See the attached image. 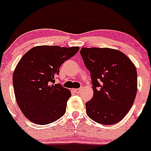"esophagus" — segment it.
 Wrapping results in <instances>:
<instances>
[{"label": "esophagus", "mask_w": 151, "mask_h": 151, "mask_svg": "<svg viewBox=\"0 0 151 151\" xmlns=\"http://www.w3.org/2000/svg\"><path fill=\"white\" fill-rule=\"evenodd\" d=\"M73 91L76 93H78L81 91V88H76V89H73Z\"/></svg>", "instance_id": "obj_1"}]
</instances>
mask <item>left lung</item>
I'll list each match as a JSON object with an SVG mask.
<instances>
[{
	"mask_svg": "<svg viewBox=\"0 0 151 151\" xmlns=\"http://www.w3.org/2000/svg\"><path fill=\"white\" fill-rule=\"evenodd\" d=\"M81 55L91 77L93 96L86 103V113L101 124H114L125 116L137 90L133 63L119 50L82 47Z\"/></svg>",
	"mask_w": 151,
	"mask_h": 151,
	"instance_id": "8db88e82",
	"label": "left lung"
}]
</instances>
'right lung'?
<instances>
[{"instance_id": "obj_1", "label": "right lung", "mask_w": 151, "mask_h": 151, "mask_svg": "<svg viewBox=\"0 0 151 151\" xmlns=\"http://www.w3.org/2000/svg\"><path fill=\"white\" fill-rule=\"evenodd\" d=\"M78 47L37 46L21 58L13 75L14 94L24 116L35 124H47L65 113L71 93L55 84L60 67L74 56Z\"/></svg>"}]
</instances>
